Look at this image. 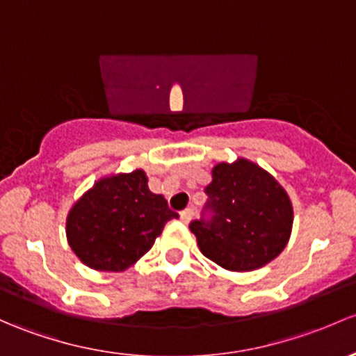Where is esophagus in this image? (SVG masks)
I'll return each mask as SVG.
<instances>
[{"label": "esophagus", "instance_id": "esophagus-1", "mask_svg": "<svg viewBox=\"0 0 356 356\" xmlns=\"http://www.w3.org/2000/svg\"><path fill=\"white\" fill-rule=\"evenodd\" d=\"M193 216H194V211H193V208H186L184 211H181V220L184 223H189L191 220H193Z\"/></svg>", "mask_w": 356, "mask_h": 356}]
</instances>
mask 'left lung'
Instances as JSON below:
<instances>
[{
  "mask_svg": "<svg viewBox=\"0 0 356 356\" xmlns=\"http://www.w3.org/2000/svg\"><path fill=\"white\" fill-rule=\"evenodd\" d=\"M208 201L189 223L201 252L230 271L263 268L285 249L293 209L285 189L256 163H218Z\"/></svg>",
  "mask_w": 356,
  "mask_h": 356,
  "instance_id": "8db88e82",
  "label": "left lung"
}]
</instances>
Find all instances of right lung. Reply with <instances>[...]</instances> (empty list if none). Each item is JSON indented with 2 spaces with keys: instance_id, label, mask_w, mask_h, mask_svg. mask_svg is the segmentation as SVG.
<instances>
[{
  "instance_id": "right-lung-1",
  "label": "right lung",
  "mask_w": 356,
  "mask_h": 356,
  "mask_svg": "<svg viewBox=\"0 0 356 356\" xmlns=\"http://www.w3.org/2000/svg\"><path fill=\"white\" fill-rule=\"evenodd\" d=\"M179 218L165 197L148 189L143 170L104 177L71 208L70 247L87 266L124 271L152 249L168 220Z\"/></svg>"
}]
</instances>
